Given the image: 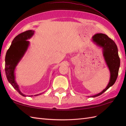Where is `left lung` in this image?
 Wrapping results in <instances>:
<instances>
[{
	"label": "left lung",
	"mask_w": 126,
	"mask_h": 126,
	"mask_svg": "<svg viewBox=\"0 0 126 126\" xmlns=\"http://www.w3.org/2000/svg\"><path fill=\"white\" fill-rule=\"evenodd\" d=\"M92 41L94 43L102 49L104 60L110 71V80L107 86L97 94L91 96L95 97L101 95L113 85L118 76L120 65V60L118 54L117 47L113 40L103 33H97L93 36Z\"/></svg>",
	"instance_id": "8db88e82"
}]
</instances>
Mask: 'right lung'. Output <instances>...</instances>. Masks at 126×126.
Masks as SVG:
<instances>
[{
	"mask_svg": "<svg viewBox=\"0 0 126 126\" xmlns=\"http://www.w3.org/2000/svg\"><path fill=\"white\" fill-rule=\"evenodd\" d=\"M34 33V31L28 30L19 34L13 40L5 56V70L8 81L21 95L24 97L26 95L20 92L19 85L16 81L15 71L16 66L22 60L30 45V42L27 40L31 38ZM41 94H42L34 96H38Z\"/></svg>",
	"mask_w": 126,
	"mask_h": 126,
	"instance_id": "right-lung-1",
	"label": "right lung"
}]
</instances>
